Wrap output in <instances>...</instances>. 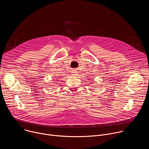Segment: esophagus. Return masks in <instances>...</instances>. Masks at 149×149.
<instances>
[{
	"mask_svg": "<svg viewBox=\"0 0 149 149\" xmlns=\"http://www.w3.org/2000/svg\"><path fill=\"white\" fill-rule=\"evenodd\" d=\"M71 73H72V75H77V74H78V72H77L76 71H75V70H73Z\"/></svg>",
	"mask_w": 149,
	"mask_h": 149,
	"instance_id": "1",
	"label": "esophagus"
}]
</instances>
